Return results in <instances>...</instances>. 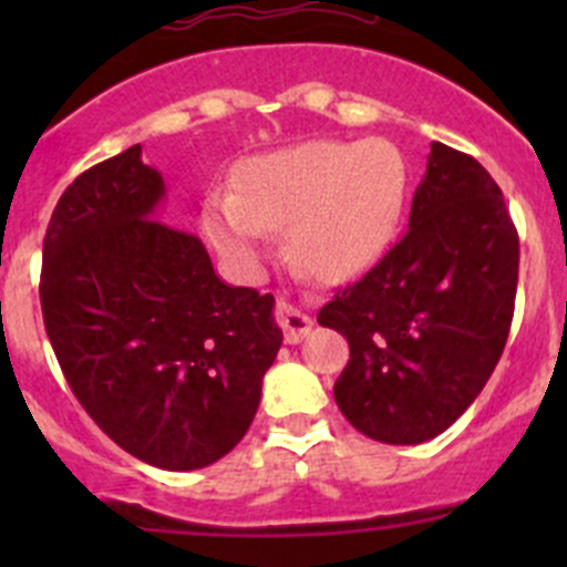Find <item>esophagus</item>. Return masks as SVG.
<instances>
[{
    "instance_id": "esophagus-1",
    "label": "esophagus",
    "mask_w": 567,
    "mask_h": 567,
    "mask_svg": "<svg viewBox=\"0 0 567 567\" xmlns=\"http://www.w3.org/2000/svg\"><path fill=\"white\" fill-rule=\"evenodd\" d=\"M277 323L282 326L285 342H290V346L305 340L312 329V318L305 316L301 310H296V307L288 305V301H279L277 305Z\"/></svg>"
}]
</instances>
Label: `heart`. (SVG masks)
Masks as SVG:
<instances>
[{"label":"heart","instance_id":"1","mask_svg":"<svg viewBox=\"0 0 567 567\" xmlns=\"http://www.w3.org/2000/svg\"><path fill=\"white\" fill-rule=\"evenodd\" d=\"M409 162L386 140H312L249 158L236 192L205 199L203 227L214 249L251 274L271 230L288 227V249L301 271L346 279L392 241L409 199Z\"/></svg>","mask_w":567,"mask_h":567}]
</instances>
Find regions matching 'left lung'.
<instances>
[{"instance_id": "obj_1", "label": "left lung", "mask_w": 567, "mask_h": 567, "mask_svg": "<svg viewBox=\"0 0 567 567\" xmlns=\"http://www.w3.org/2000/svg\"><path fill=\"white\" fill-rule=\"evenodd\" d=\"M516 285L518 233L499 186L433 142L405 236L318 312L351 348L334 384L342 416L384 444L447 431L505 351Z\"/></svg>"}]
</instances>
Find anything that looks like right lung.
<instances>
[{"label": "right lung", "mask_w": 567, "mask_h": 567, "mask_svg": "<svg viewBox=\"0 0 567 567\" xmlns=\"http://www.w3.org/2000/svg\"><path fill=\"white\" fill-rule=\"evenodd\" d=\"M164 197L142 145L79 175L45 230L40 305L95 425L134 458L192 472L249 431L282 329L271 293L227 285L197 236L158 221Z\"/></svg>", "instance_id": "obj_1"}]
</instances>
